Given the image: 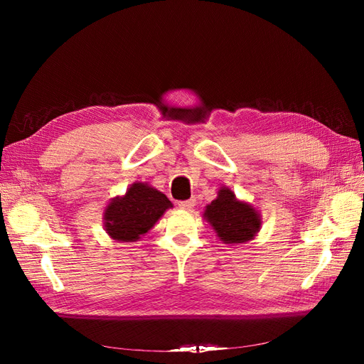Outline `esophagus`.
<instances>
[{
	"label": "esophagus",
	"mask_w": 364,
	"mask_h": 364,
	"mask_svg": "<svg viewBox=\"0 0 364 364\" xmlns=\"http://www.w3.org/2000/svg\"><path fill=\"white\" fill-rule=\"evenodd\" d=\"M179 208L182 209H191L194 205H196V199H188V200H181L179 203Z\"/></svg>",
	"instance_id": "obj_1"
}]
</instances>
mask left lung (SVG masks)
<instances>
[{"label": "left lung", "instance_id": "1", "mask_svg": "<svg viewBox=\"0 0 364 364\" xmlns=\"http://www.w3.org/2000/svg\"><path fill=\"white\" fill-rule=\"evenodd\" d=\"M203 218L225 245L252 240L261 228V215L252 205L238 200L229 188H220L217 199L205 208Z\"/></svg>", "mask_w": 364, "mask_h": 364}]
</instances>
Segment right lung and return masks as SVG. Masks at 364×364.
I'll return each instance as SVG.
<instances>
[{"mask_svg":"<svg viewBox=\"0 0 364 364\" xmlns=\"http://www.w3.org/2000/svg\"><path fill=\"white\" fill-rule=\"evenodd\" d=\"M173 203L149 183L135 182L124 196L114 197L105 209V230L112 240L132 243L147 234Z\"/></svg>","mask_w":364,"mask_h":364,"instance_id":"obj_1","label":"right lung"}]
</instances>
